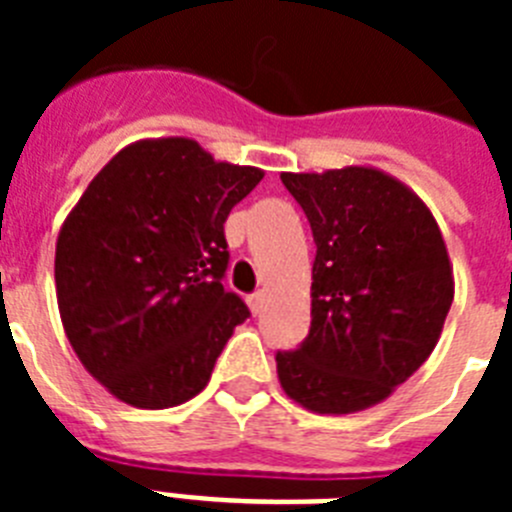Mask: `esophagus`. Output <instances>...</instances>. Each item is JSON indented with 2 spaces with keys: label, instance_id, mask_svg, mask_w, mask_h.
Segmentation results:
<instances>
[{
  "label": "esophagus",
  "instance_id": "1",
  "mask_svg": "<svg viewBox=\"0 0 512 512\" xmlns=\"http://www.w3.org/2000/svg\"><path fill=\"white\" fill-rule=\"evenodd\" d=\"M248 307H251L253 315H259L261 307H264V292H256V295L248 297Z\"/></svg>",
  "mask_w": 512,
  "mask_h": 512
}]
</instances>
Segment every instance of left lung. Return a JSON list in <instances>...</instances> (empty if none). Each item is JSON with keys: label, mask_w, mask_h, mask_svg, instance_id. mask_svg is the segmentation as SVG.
Wrapping results in <instances>:
<instances>
[{"label": "left lung", "mask_w": 512, "mask_h": 512, "mask_svg": "<svg viewBox=\"0 0 512 512\" xmlns=\"http://www.w3.org/2000/svg\"><path fill=\"white\" fill-rule=\"evenodd\" d=\"M315 238L310 336L279 351L282 390L310 413L374 408L431 356L454 302V266L418 194L374 166L284 171Z\"/></svg>", "instance_id": "left-lung-1"}]
</instances>
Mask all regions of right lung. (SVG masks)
Here are the masks:
<instances>
[{
  "label": "right lung",
  "instance_id": "add662e5",
  "mask_svg": "<svg viewBox=\"0 0 512 512\" xmlns=\"http://www.w3.org/2000/svg\"><path fill=\"white\" fill-rule=\"evenodd\" d=\"M261 179L192 138H143L71 207L56 241L58 312L84 369L120 402L164 410L207 387L248 318L220 282L223 223Z\"/></svg>",
  "mask_w": 512,
  "mask_h": 512
}]
</instances>
